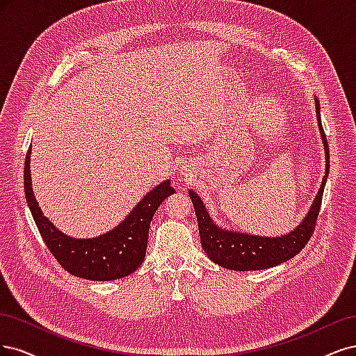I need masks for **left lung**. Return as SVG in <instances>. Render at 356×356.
<instances>
[{
	"label": "left lung",
	"mask_w": 356,
	"mask_h": 356,
	"mask_svg": "<svg viewBox=\"0 0 356 356\" xmlns=\"http://www.w3.org/2000/svg\"><path fill=\"white\" fill-rule=\"evenodd\" d=\"M315 109L318 129L321 137H323V143L325 149V176L323 179V185H321L318 191V195L311 210L307 211L303 222L290 234L281 235L277 238H269L239 234L234 231H227V229H222L211 220V217L209 216L207 210H205V205L201 201L200 195L195 193L193 191H189V197L193 202L195 214H197L198 219L201 245L205 251V254L219 266L231 270H260L278 266L281 263L294 257L297 253H300L307 244V241L311 239L315 231V223L318 220V214L321 209V202H323V193L330 170V147L327 142V136L323 129V122H321L319 102L316 97Z\"/></svg>",
	"instance_id": "8db88e82"
}]
</instances>
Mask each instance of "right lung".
Wrapping results in <instances>:
<instances>
[{"label": "right lung", "mask_w": 356, "mask_h": 356, "mask_svg": "<svg viewBox=\"0 0 356 356\" xmlns=\"http://www.w3.org/2000/svg\"><path fill=\"white\" fill-rule=\"evenodd\" d=\"M29 164L31 146L24 170L26 202L45 245L65 270L84 280L112 281L127 277L142 265L152 217L163 201L176 192L170 180L147 192L115 229L96 238L78 239L62 234L42 214L33 197Z\"/></svg>", "instance_id": "right-lung-1"}]
</instances>
